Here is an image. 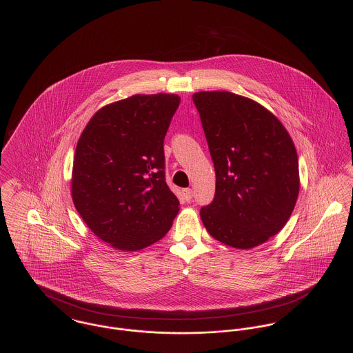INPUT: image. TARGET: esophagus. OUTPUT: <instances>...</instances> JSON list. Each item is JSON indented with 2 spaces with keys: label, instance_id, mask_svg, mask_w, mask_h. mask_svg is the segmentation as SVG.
<instances>
[{
  "label": "esophagus",
  "instance_id": "obj_1",
  "mask_svg": "<svg viewBox=\"0 0 353 353\" xmlns=\"http://www.w3.org/2000/svg\"><path fill=\"white\" fill-rule=\"evenodd\" d=\"M192 194H194V192H192V189H185V190H183V196H185V199H186L188 202L192 201Z\"/></svg>",
  "mask_w": 353,
  "mask_h": 353
}]
</instances>
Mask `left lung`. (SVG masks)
Here are the masks:
<instances>
[{
    "label": "left lung",
    "instance_id": "1",
    "mask_svg": "<svg viewBox=\"0 0 353 353\" xmlns=\"http://www.w3.org/2000/svg\"><path fill=\"white\" fill-rule=\"evenodd\" d=\"M192 101L216 170V194L199 212L212 237L250 250L289 221L299 192L295 145L264 106L230 92H198Z\"/></svg>",
    "mask_w": 353,
    "mask_h": 353
}]
</instances>
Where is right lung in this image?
Here are the masks:
<instances>
[{"label":"right lung","instance_id":"obj_1","mask_svg":"<svg viewBox=\"0 0 353 353\" xmlns=\"http://www.w3.org/2000/svg\"><path fill=\"white\" fill-rule=\"evenodd\" d=\"M176 94H136L101 108L75 150L71 195L90 230L133 252L159 241L179 212L164 176L163 141Z\"/></svg>","mask_w":353,"mask_h":353}]
</instances>
